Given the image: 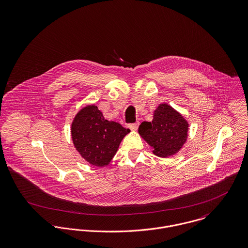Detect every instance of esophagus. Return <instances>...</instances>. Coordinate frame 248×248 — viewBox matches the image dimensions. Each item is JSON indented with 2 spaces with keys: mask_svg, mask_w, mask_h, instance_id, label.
Listing matches in <instances>:
<instances>
[{
  "mask_svg": "<svg viewBox=\"0 0 248 248\" xmlns=\"http://www.w3.org/2000/svg\"><path fill=\"white\" fill-rule=\"evenodd\" d=\"M139 122H137V123H132V124H129V128L131 129V131H137L138 130V128H139Z\"/></svg>",
  "mask_w": 248,
  "mask_h": 248,
  "instance_id": "34e87169",
  "label": "esophagus"
}]
</instances>
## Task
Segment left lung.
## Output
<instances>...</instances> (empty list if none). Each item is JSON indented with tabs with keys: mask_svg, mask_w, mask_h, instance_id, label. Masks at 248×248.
I'll return each instance as SVG.
<instances>
[{
	"mask_svg": "<svg viewBox=\"0 0 248 248\" xmlns=\"http://www.w3.org/2000/svg\"><path fill=\"white\" fill-rule=\"evenodd\" d=\"M189 124L174 108L162 103L154 110L153 120L144 121L139 134L159 157H169L179 152L188 138Z\"/></svg>",
	"mask_w": 248,
	"mask_h": 248,
	"instance_id": "left-lung-1",
	"label": "left lung"
}]
</instances>
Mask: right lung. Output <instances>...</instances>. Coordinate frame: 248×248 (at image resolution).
Segmentation results:
<instances>
[{"mask_svg":"<svg viewBox=\"0 0 248 248\" xmlns=\"http://www.w3.org/2000/svg\"><path fill=\"white\" fill-rule=\"evenodd\" d=\"M71 139L81 156L90 164H109L122 140L131 131L119 123L108 121L95 105L82 108L71 123Z\"/></svg>","mask_w":248,"mask_h":248,"instance_id":"add662e5","label":"right lung"}]
</instances>
